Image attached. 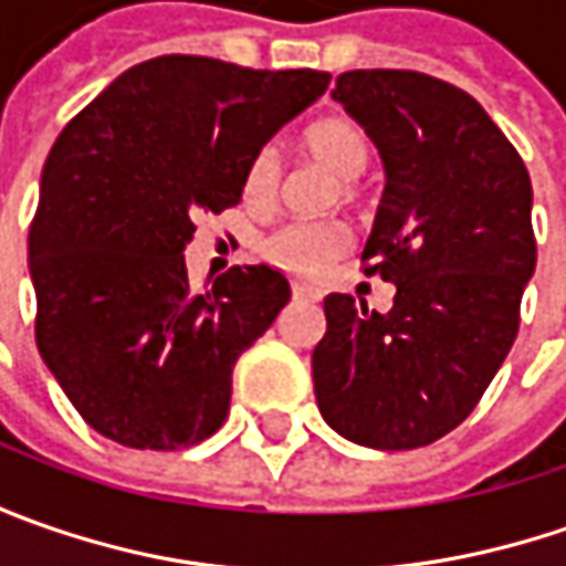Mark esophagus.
Instances as JSON below:
<instances>
[{
    "mask_svg": "<svg viewBox=\"0 0 566 566\" xmlns=\"http://www.w3.org/2000/svg\"><path fill=\"white\" fill-rule=\"evenodd\" d=\"M293 298L295 302H312V298H315V293H312L305 283H293Z\"/></svg>",
    "mask_w": 566,
    "mask_h": 566,
    "instance_id": "obj_1",
    "label": "esophagus"
}]
</instances>
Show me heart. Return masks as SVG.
Segmentation results:
<instances>
[{
    "label": "heart",
    "mask_w": 566,
    "mask_h": 566,
    "mask_svg": "<svg viewBox=\"0 0 566 566\" xmlns=\"http://www.w3.org/2000/svg\"><path fill=\"white\" fill-rule=\"evenodd\" d=\"M305 150L315 157L317 164L334 169L339 179H359L368 166L371 147L368 135L359 122L346 116H327L317 119L305 132ZM283 179V160L273 144H264L261 150L251 154L242 179V195L251 207L271 205L276 198V188ZM349 249V229L331 220H293L276 227L261 242V258L271 261L273 268L293 273V276H315L331 261H337L343 251Z\"/></svg>",
    "instance_id": "heart-1"
}]
</instances>
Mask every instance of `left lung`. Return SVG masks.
<instances>
[{
  "mask_svg": "<svg viewBox=\"0 0 566 566\" xmlns=\"http://www.w3.org/2000/svg\"><path fill=\"white\" fill-rule=\"evenodd\" d=\"M331 94L384 160L361 261L397 295L387 315L324 298L317 409L353 444L412 450L463 422L511 353L535 271L533 182L489 113L441 77L359 69Z\"/></svg>",
  "mask_w": 566,
  "mask_h": 566,
  "instance_id": "obj_1",
  "label": "left lung"
}]
</instances>
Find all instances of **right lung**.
Returning a JSON list of instances; mask_svg holds the SVG:
<instances>
[{
  "label": "right lung",
  "mask_w": 566,
  "mask_h": 566,
  "mask_svg": "<svg viewBox=\"0 0 566 566\" xmlns=\"http://www.w3.org/2000/svg\"><path fill=\"white\" fill-rule=\"evenodd\" d=\"M331 84L315 69L160 55L62 128L28 235L36 349L81 419L135 450L227 422L232 368L290 302L268 264L188 283L198 213L239 205L251 154Z\"/></svg>",
  "instance_id": "1"
}]
</instances>
